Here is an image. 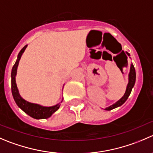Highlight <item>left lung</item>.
I'll return each instance as SVG.
<instances>
[{
  "label": "left lung",
  "instance_id": "1",
  "mask_svg": "<svg viewBox=\"0 0 153 153\" xmlns=\"http://www.w3.org/2000/svg\"><path fill=\"white\" fill-rule=\"evenodd\" d=\"M127 55L130 57V54L127 51H126ZM127 59V57H126ZM135 80H136V72H135V69L134 67V65L132 63H131V66H130V69H129V73H128V84H127V87H126V90L125 93H124L123 96L120 99L116 102L115 103H114L113 105H110V106L107 107V108H105V110L106 111H111V110L114 109V108H117V107L121 106L123 104L125 103L126 101L127 100V99L128 98L129 96L130 93H131V90L132 88L134 87V84H135Z\"/></svg>",
  "mask_w": 153,
  "mask_h": 153
}]
</instances>
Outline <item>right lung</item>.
<instances>
[{
	"mask_svg": "<svg viewBox=\"0 0 153 153\" xmlns=\"http://www.w3.org/2000/svg\"><path fill=\"white\" fill-rule=\"evenodd\" d=\"M27 47V45H25L23 48L20 51L17 57V60H16V63H15L14 66H13V69H12L11 72V89H12V94H13V99H14L15 102H16V105H18L19 108L22 110L25 113H26L27 115H29L31 117L34 118L36 120L40 119H48L50 117L54 114L55 111H57L59 109L60 106V103L63 102L62 99L61 102L60 103L57 104L53 106H42V105H39V104L31 103V102H27L25 99L21 96L20 93H19V89H18L17 84H16V74H17V69L18 66H19V60H20L21 57H22V54H23L24 51H25L26 48Z\"/></svg>",
	"mask_w": 153,
	"mask_h": 153,
	"instance_id": "right-lung-1",
	"label": "right lung"
}]
</instances>
